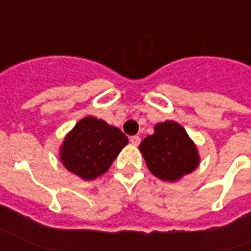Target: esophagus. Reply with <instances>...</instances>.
Segmentation results:
<instances>
[{"label": "esophagus", "mask_w": 251, "mask_h": 251, "mask_svg": "<svg viewBox=\"0 0 251 251\" xmlns=\"http://www.w3.org/2000/svg\"><path fill=\"white\" fill-rule=\"evenodd\" d=\"M129 142H131V144H133V146H139V143H140V136H138V135L131 136Z\"/></svg>", "instance_id": "1"}]
</instances>
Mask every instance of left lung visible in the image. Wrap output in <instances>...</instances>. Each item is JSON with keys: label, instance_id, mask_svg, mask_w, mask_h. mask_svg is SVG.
Masks as SVG:
<instances>
[{"label": "left lung", "instance_id": "left-lung-1", "mask_svg": "<svg viewBox=\"0 0 251 251\" xmlns=\"http://www.w3.org/2000/svg\"><path fill=\"white\" fill-rule=\"evenodd\" d=\"M150 173L164 182H176L197 170L198 148L182 126L173 120L158 123L139 146Z\"/></svg>", "mask_w": 251, "mask_h": 251}]
</instances>
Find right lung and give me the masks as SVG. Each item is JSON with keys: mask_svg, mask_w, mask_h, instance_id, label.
Wrapping results in <instances>:
<instances>
[{"mask_svg": "<svg viewBox=\"0 0 251 251\" xmlns=\"http://www.w3.org/2000/svg\"><path fill=\"white\" fill-rule=\"evenodd\" d=\"M127 144L128 138L118 127L95 116H85L65 135L60 162L78 178L93 180L107 173Z\"/></svg>", "mask_w": 251, "mask_h": 251, "instance_id": "1", "label": "right lung"}]
</instances>
